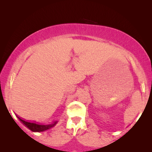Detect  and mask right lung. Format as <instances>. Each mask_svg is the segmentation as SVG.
I'll list each match as a JSON object with an SVG mask.
<instances>
[{
    "label": "right lung",
    "instance_id": "1",
    "mask_svg": "<svg viewBox=\"0 0 152 152\" xmlns=\"http://www.w3.org/2000/svg\"><path fill=\"white\" fill-rule=\"evenodd\" d=\"M17 118L19 119L20 121L25 126H27L29 129H30L32 132H44V131H45V130H48V129H49L53 127V126H55L57 122H54L53 124H47V125H43V124H37V123H35V122H29L28 121H26V120H23L20 118L18 117V116H17Z\"/></svg>",
    "mask_w": 152,
    "mask_h": 152
}]
</instances>
